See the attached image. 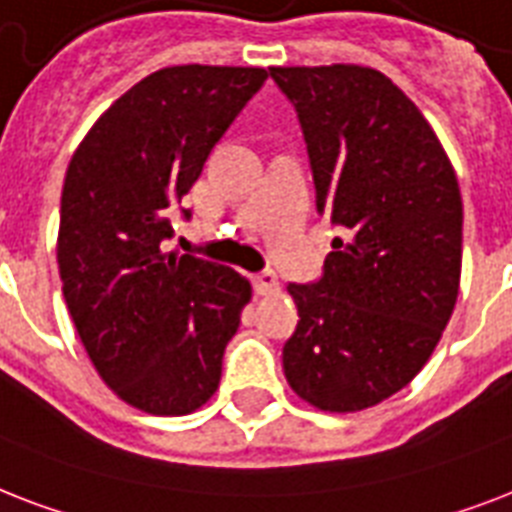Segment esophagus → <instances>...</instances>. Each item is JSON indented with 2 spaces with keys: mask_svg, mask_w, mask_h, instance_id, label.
<instances>
[{
  "mask_svg": "<svg viewBox=\"0 0 512 512\" xmlns=\"http://www.w3.org/2000/svg\"><path fill=\"white\" fill-rule=\"evenodd\" d=\"M255 289L257 294H278L281 292V284H278V276L273 270H263L255 276Z\"/></svg>",
  "mask_w": 512,
  "mask_h": 512,
  "instance_id": "esophagus-1",
  "label": "esophagus"
}]
</instances>
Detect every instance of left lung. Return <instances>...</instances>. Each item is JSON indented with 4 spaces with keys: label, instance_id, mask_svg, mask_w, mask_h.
<instances>
[{
    "label": "left lung",
    "instance_id": "obj_1",
    "mask_svg": "<svg viewBox=\"0 0 512 512\" xmlns=\"http://www.w3.org/2000/svg\"><path fill=\"white\" fill-rule=\"evenodd\" d=\"M297 107L315 207L342 226L318 284H289L284 376L323 413H357L418 376L460 289L463 199L431 123L363 65L270 68Z\"/></svg>",
    "mask_w": 512,
    "mask_h": 512
}]
</instances>
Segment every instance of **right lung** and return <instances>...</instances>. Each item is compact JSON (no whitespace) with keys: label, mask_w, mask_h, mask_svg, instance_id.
Instances as JSON below:
<instances>
[{"label":"right lung","mask_w":512,"mask_h":512,"mask_svg":"<svg viewBox=\"0 0 512 512\" xmlns=\"http://www.w3.org/2000/svg\"><path fill=\"white\" fill-rule=\"evenodd\" d=\"M268 78L265 68L173 65L115 99L70 157L57 265L83 350L120 400L194 413L215 394L252 299L228 265L165 252L173 207Z\"/></svg>","instance_id":"1"}]
</instances>
